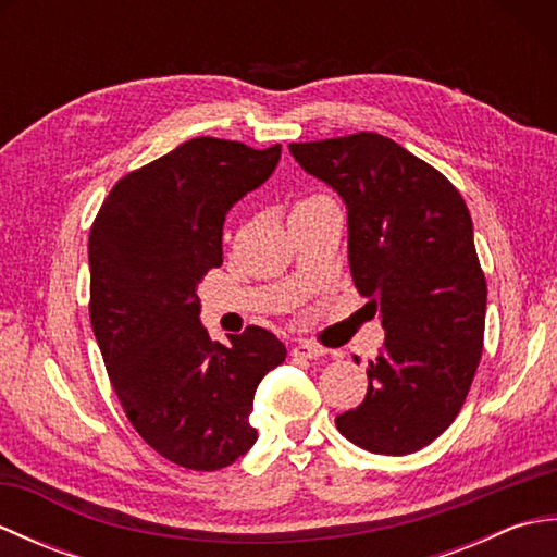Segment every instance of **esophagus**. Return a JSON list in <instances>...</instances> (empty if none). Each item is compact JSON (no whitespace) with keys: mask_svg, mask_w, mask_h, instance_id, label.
Segmentation results:
<instances>
[{"mask_svg":"<svg viewBox=\"0 0 557 557\" xmlns=\"http://www.w3.org/2000/svg\"><path fill=\"white\" fill-rule=\"evenodd\" d=\"M323 354H325V349L313 345V342H309V339H301L299 345L292 347L294 359H318V357H323Z\"/></svg>","mask_w":557,"mask_h":557,"instance_id":"34e87169","label":"esophagus"}]
</instances>
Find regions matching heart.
<instances>
[{
    "instance_id": "heart-1",
    "label": "heart",
    "mask_w": 557,
    "mask_h": 557,
    "mask_svg": "<svg viewBox=\"0 0 557 557\" xmlns=\"http://www.w3.org/2000/svg\"><path fill=\"white\" fill-rule=\"evenodd\" d=\"M321 200H327V196H323V194H313V196H306V198H301V200H297V203H294V210H304V208H311V206H315V203H321ZM292 210V212H294Z\"/></svg>"
}]
</instances>
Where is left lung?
<instances>
[{"instance_id": "8db88e82", "label": "left lung", "mask_w": 557, "mask_h": 557, "mask_svg": "<svg viewBox=\"0 0 557 557\" xmlns=\"http://www.w3.org/2000/svg\"><path fill=\"white\" fill-rule=\"evenodd\" d=\"M289 150L347 203L354 287L385 327L366 397L337 431L375 455L417 453L457 419L481 361L488 289L465 198L373 132Z\"/></svg>"}]
</instances>
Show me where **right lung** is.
Masks as SVG:
<instances>
[{
  "instance_id": "1",
  "label": "right lung",
  "mask_w": 557,
  "mask_h": 557,
  "mask_svg": "<svg viewBox=\"0 0 557 557\" xmlns=\"http://www.w3.org/2000/svg\"><path fill=\"white\" fill-rule=\"evenodd\" d=\"M265 150L200 136L128 172L90 227V325L136 433L194 471H218L256 443L263 375L287 357L265 327L224 347L200 325L196 287L222 265V224L277 168Z\"/></svg>"
}]
</instances>
